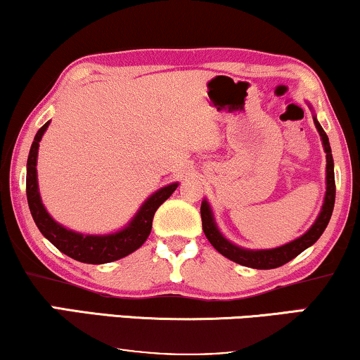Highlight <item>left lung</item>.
Wrapping results in <instances>:
<instances>
[{
    "label": "left lung",
    "instance_id": "left-lung-1",
    "mask_svg": "<svg viewBox=\"0 0 360 360\" xmlns=\"http://www.w3.org/2000/svg\"><path fill=\"white\" fill-rule=\"evenodd\" d=\"M316 129L323 139L324 152H326V196H324V205L319 213L318 219L314 221V224L309 228L308 233H304L302 238L292 240V243L282 245L277 249H269V250H248L240 249L238 245L231 244L228 239H224L221 233L216 228L213 214H211L210 205L203 201L201 203V223H203V233L211 245L218 250L219 254H223L224 257L233 260L236 264L245 265V267L260 269V270H269V269H277L280 265L290 262V260L297 257L298 254H302L304 249L316 243L321 238V234L326 229V226L331 219L333 208H334V200H336V184H334V162L331 154V146H329L328 136L321 124L314 120Z\"/></svg>",
    "mask_w": 360,
    "mask_h": 360
}]
</instances>
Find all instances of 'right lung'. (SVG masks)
Segmentation results:
<instances>
[{
    "mask_svg": "<svg viewBox=\"0 0 360 360\" xmlns=\"http://www.w3.org/2000/svg\"><path fill=\"white\" fill-rule=\"evenodd\" d=\"M49 127L46 122L41 129L37 131L34 142L31 146V152L27 157V176H26V193L29 210L37 228L56 248L68 257L78 260L83 264H106L112 260L122 259L136 249H139L146 239L149 238L152 229V219L159 206L174 193L179 184L167 185L159 191H155L149 200L142 205L139 213L134 216V219L127 224L120 233L108 234V236H83L80 233H73L70 229H65L63 226L57 224L44 208L41 196L37 188V149L44 132Z\"/></svg>",
    "mask_w": 360,
    "mask_h": 360,
    "instance_id": "obj_1",
    "label": "right lung"
}]
</instances>
